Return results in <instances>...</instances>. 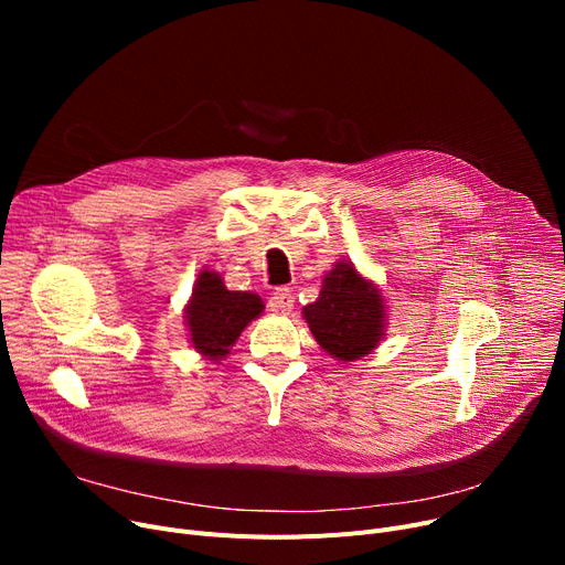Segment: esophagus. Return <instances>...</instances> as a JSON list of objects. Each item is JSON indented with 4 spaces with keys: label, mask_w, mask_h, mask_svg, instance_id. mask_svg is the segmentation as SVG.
<instances>
[{
    "label": "esophagus",
    "mask_w": 565,
    "mask_h": 565,
    "mask_svg": "<svg viewBox=\"0 0 565 565\" xmlns=\"http://www.w3.org/2000/svg\"><path fill=\"white\" fill-rule=\"evenodd\" d=\"M292 302H295V298H292L290 288H286V286L275 288V292H273V307H275V311L288 313L292 309Z\"/></svg>",
    "instance_id": "obj_1"
}]
</instances>
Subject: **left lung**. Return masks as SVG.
Returning <instances> with one entry per match:
<instances>
[{
    "label": "left lung",
    "mask_w": 565,
    "mask_h": 565,
    "mask_svg": "<svg viewBox=\"0 0 565 565\" xmlns=\"http://www.w3.org/2000/svg\"><path fill=\"white\" fill-rule=\"evenodd\" d=\"M305 318L324 350L341 362H354L377 345L384 305L375 286L350 263H339L324 277L320 298L305 307Z\"/></svg>",
    "instance_id": "left-lung-1"
}]
</instances>
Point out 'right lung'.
<instances>
[{"mask_svg":"<svg viewBox=\"0 0 565 565\" xmlns=\"http://www.w3.org/2000/svg\"><path fill=\"white\" fill-rule=\"evenodd\" d=\"M260 311L258 295L226 290L220 275L203 270L188 307L192 345L207 360H220Z\"/></svg>","mask_w":565,"mask_h":565,"instance_id":"obj_1","label":"right lung"}]
</instances>
